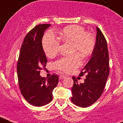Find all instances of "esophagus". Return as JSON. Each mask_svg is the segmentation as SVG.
I'll return each mask as SVG.
<instances>
[{"label":"esophagus","instance_id":"34e87169","mask_svg":"<svg viewBox=\"0 0 123 123\" xmlns=\"http://www.w3.org/2000/svg\"><path fill=\"white\" fill-rule=\"evenodd\" d=\"M66 78V75H61L59 76V78L60 79H64V78Z\"/></svg>","mask_w":123,"mask_h":123}]
</instances>
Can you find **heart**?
Returning <instances> with one entry per match:
<instances>
[{"label":"heart","instance_id":"heart-1","mask_svg":"<svg viewBox=\"0 0 123 123\" xmlns=\"http://www.w3.org/2000/svg\"><path fill=\"white\" fill-rule=\"evenodd\" d=\"M61 40L72 45V53H77L81 57L89 56L92 53L95 46L93 35L86 32L85 28L79 25H70L64 27L59 34ZM42 46L46 56L54 57L59 51L60 41L51 31L46 32L43 37ZM81 64L78 55L62 57L54 63L57 70L63 73L72 72Z\"/></svg>","mask_w":123,"mask_h":123}]
</instances>
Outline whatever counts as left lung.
<instances>
[{
	"label": "left lung",
	"mask_w": 123,
	"mask_h": 123,
	"mask_svg": "<svg viewBox=\"0 0 123 123\" xmlns=\"http://www.w3.org/2000/svg\"><path fill=\"white\" fill-rule=\"evenodd\" d=\"M94 49L91 58L81 71L80 75H86L83 83H78L73 77L71 100L80 107H87L93 104L102 94L109 75V56L107 41L98 27Z\"/></svg>",
	"instance_id": "obj_1"
}]
</instances>
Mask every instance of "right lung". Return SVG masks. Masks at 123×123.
Here are the masks:
<instances>
[{
  "instance_id": "add662e5",
  "label": "right lung",
  "mask_w": 123,
  "mask_h": 123,
  "mask_svg": "<svg viewBox=\"0 0 123 123\" xmlns=\"http://www.w3.org/2000/svg\"><path fill=\"white\" fill-rule=\"evenodd\" d=\"M51 24L35 26L27 33L21 45L17 64L19 86L24 98L30 104L41 107L53 99V91L59 81L57 75L46 80L40 75L47 62L42 46L44 32Z\"/></svg>"
}]
</instances>
